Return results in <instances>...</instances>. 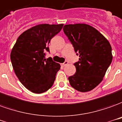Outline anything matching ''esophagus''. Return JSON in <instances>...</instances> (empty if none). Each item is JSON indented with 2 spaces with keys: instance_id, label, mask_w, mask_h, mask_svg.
<instances>
[{
  "instance_id": "34e87169",
  "label": "esophagus",
  "mask_w": 122,
  "mask_h": 122,
  "mask_svg": "<svg viewBox=\"0 0 122 122\" xmlns=\"http://www.w3.org/2000/svg\"><path fill=\"white\" fill-rule=\"evenodd\" d=\"M68 64V61H65L64 62L62 63V65L63 66H66Z\"/></svg>"
}]
</instances>
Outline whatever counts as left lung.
<instances>
[{"label":"left lung","mask_w":122,"mask_h":122,"mask_svg":"<svg viewBox=\"0 0 122 122\" xmlns=\"http://www.w3.org/2000/svg\"><path fill=\"white\" fill-rule=\"evenodd\" d=\"M79 61L74 63L76 73L68 77L71 87L87 92L101 83L112 62V47L100 32L89 25L69 24L63 27Z\"/></svg>","instance_id":"1"}]
</instances>
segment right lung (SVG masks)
<instances>
[{"mask_svg":"<svg viewBox=\"0 0 122 122\" xmlns=\"http://www.w3.org/2000/svg\"><path fill=\"white\" fill-rule=\"evenodd\" d=\"M63 24H40L24 31L14 46L10 59L16 76L24 87L34 93H42L52 86L60 69L51 58H45L51 39Z\"/></svg>","mask_w":122,"mask_h":122,"instance_id":"1","label":"right lung"}]
</instances>
